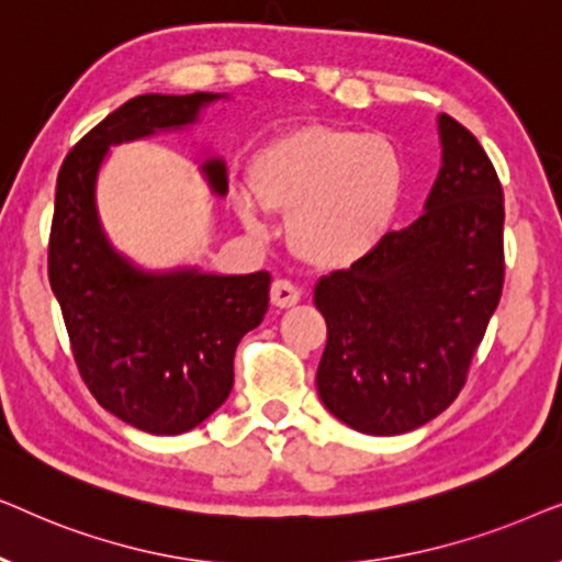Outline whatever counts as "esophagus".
Returning <instances> with one entry per match:
<instances>
[{"label":"esophagus","instance_id":"1","mask_svg":"<svg viewBox=\"0 0 562 562\" xmlns=\"http://www.w3.org/2000/svg\"><path fill=\"white\" fill-rule=\"evenodd\" d=\"M299 299H302V291H299L291 281H273L271 286V304L279 306V310H286V306H294Z\"/></svg>","mask_w":562,"mask_h":562}]
</instances>
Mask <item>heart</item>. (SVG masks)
I'll use <instances>...</instances> for the list:
<instances>
[{"label": "heart", "mask_w": 562, "mask_h": 562, "mask_svg": "<svg viewBox=\"0 0 562 562\" xmlns=\"http://www.w3.org/2000/svg\"><path fill=\"white\" fill-rule=\"evenodd\" d=\"M248 183L260 210L286 217V240L299 260L337 271L363 260L389 233L404 166L386 137L304 125L258 150ZM237 217L250 233L263 229L245 199Z\"/></svg>", "instance_id": "obj_1"}]
</instances>
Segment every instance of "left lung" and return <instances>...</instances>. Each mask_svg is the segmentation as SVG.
I'll use <instances>...</instances> for the list:
<instances>
[{
  "label": "left lung",
  "instance_id": "left-lung-1",
  "mask_svg": "<svg viewBox=\"0 0 562 562\" xmlns=\"http://www.w3.org/2000/svg\"><path fill=\"white\" fill-rule=\"evenodd\" d=\"M440 173L425 212L348 271L322 276L327 322L317 391L358 432H412L463 389L504 286V194L486 150L437 117Z\"/></svg>",
  "mask_w": 562,
  "mask_h": 562
}]
</instances>
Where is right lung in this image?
Instances as JSON below:
<instances>
[{
    "mask_svg": "<svg viewBox=\"0 0 562 562\" xmlns=\"http://www.w3.org/2000/svg\"><path fill=\"white\" fill-rule=\"evenodd\" d=\"M227 94H143L83 135L56 183L48 276L83 383L106 412L150 435L202 425L233 391L237 342L268 312L271 273L145 271L114 248L97 206V179L112 145L194 125ZM199 171L227 194L225 160Z\"/></svg>",
    "mask_w": 562,
    "mask_h": 562,
    "instance_id": "right-lung-1",
    "label": "right lung"
}]
</instances>
